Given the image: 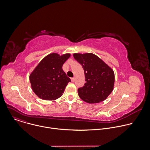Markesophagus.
I'll list each match as a JSON object with an SVG mask.
<instances>
[{"mask_svg":"<svg viewBox=\"0 0 150 150\" xmlns=\"http://www.w3.org/2000/svg\"><path fill=\"white\" fill-rule=\"evenodd\" d=\"M75 79L74 78H71V81H72V82H75Z\"/></svg>","mask_w":150,"mask_h":150,"instance_id":"obj_1","label":"esophagus"}]
</instances>
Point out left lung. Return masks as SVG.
<instances>
[{
    "label": "left lung",
    "instance_id": "1",
    "mask_svg": "<svg viewBox=\"0 0 150 150\" xmlns=\"http://www.w3.org/2000/svg\"><path fill=\"white\" fill-rule=\"evenodd\" d=\"M74 58L84 70L85 81L78 89L79 98L88 103H98L105 100L113 90V70L102 59L92 53H75Z\"/></svg>",
    "mask_w": 150,
    "mask_h": 150
}]
</instances>
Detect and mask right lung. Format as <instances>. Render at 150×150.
I'll return each mask as SVG.
<instances>
[{"mask_svg":"<svg viewBox=\"0 0 150 150\" xmlns=\"http://www.w3.org/2000/svg\"><path fill=\"white\" fill-rule=\"evenodd\" d=\"M70 56V54H50L30 74L31 89L38 98L54 100L62 95L68 83L71 81L62 70L63 64Z\"/></svg>","mask_w":150,"mask_h":150,"instance_id":"obj_1","label":"right lung"}]
</instances>
